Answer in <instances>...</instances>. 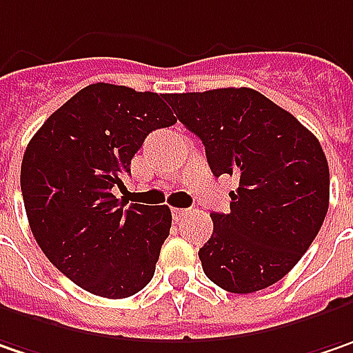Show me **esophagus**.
<instances>
[{"mask_svg": "<svg viewBox=\"0 0 353 353\" xmlns=\"http://www.w3.org/2000/svg\"><path fill=\"white\" fill-rule=\"evenodd\" d=\"M172 215L176 217V221H181V219L188 215V209H179V207H176V209H172Z\"/></svg>", "mask_w": 353, "mask_h": 353, "instance_id": "34e87169", "label": "esophagus"}]
</instances>
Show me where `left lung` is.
Listing matches in <instances>:
<instances>
[{
  "label": "left lung",
  "mask_w": 353,
  "mask_h": 353,
  "mask_svg": "<svg viewBox=\"0 0 353 353\" xmlns=\"http://www.w3.org/2000/svg\"><path fill=\"white\" fill-rule=\"evenodd\" d=\"M205 146L213 176H235L231 211L211 213L199 249L211 283L249 294L279 283L308 251L330 201L328 160L308 128L253 88L165 94Z\"/></svg>",
  "instance_id": "1"
}]
</instances>
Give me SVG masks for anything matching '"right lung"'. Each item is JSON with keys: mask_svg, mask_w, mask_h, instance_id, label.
<instances>
[{"mask_svg": "<svg viewBox=\"0 0 353 353\" xmlns=\"http://www.w3.org/2000/svg\"><path fill=\"white\" fill-rule=\"evenodd\" d=\"M163 99L128 86L88 85L45 120L25 150L21 193L33 237L90 294L140 292L170 235V207H126L112 195L148 134L176 124Z\"/></svg>", "mask_w": 353, "mask_h": 353, "instance_id": "right-lung-1", "label": "right lung"}]
</instances>
